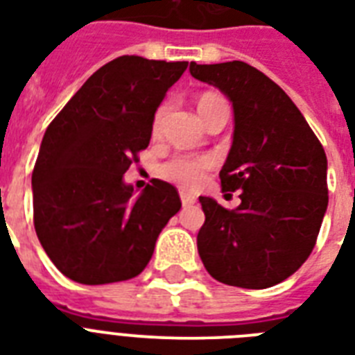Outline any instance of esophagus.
I'll use <instances>...</instances> for the list:
<instances>
[{
    "instance_id": "1",
    "label": "esophagus",
    "mask_w": 355,
    "mask_h": 355,
    "mask_svg": "<svg viewBox=\"0 0 355 355\" xmlns=\"http://www.w3.org/2000/svg\"><path fill=\"white\" fill-rule=\"evenodd\" d=\"M180 200H182V205L184 206H191V205H195V195H191V193H188V191H180Z\"/></svg>"
}]
</instances>
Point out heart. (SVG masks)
I'll list each match as a JSON object with an SVG mask.
<instances>
[{
  "label": "heart",
  "instance_id": "1",
  "mask_svg": "<svg viewBox=\"0 0 355 355\" xmlns=\"http://www.w3.org/2000/svg\"><path fill=\"white\" fill-rule=\"evenodd\" d=\"M217 99L216 96H202L199 99V105H206V103ZM162 119V110H158L155 116V121H153V130H158ZM214 166V160L210 156H193V155H177L169 158L167 162H164L158 169L162 177L169 180L173 184H178L182 188H195L199 186L202 180H205V175L208 169H211Z\"/></svg>",
  "mask_w": 355,
  "mask_h": 355
}]
</instances>
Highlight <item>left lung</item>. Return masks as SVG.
Wrapping results in <instances>:
<instances>
[{
    "label": "left lung",
    "mask_w": 355,
    "mask_h": 355,
    "mask_svg": "<svg viewBox=\"0 0 355 355\" xmlns=\"http://www.w3.org/2000/svg\"><path fill=\"white\" fill-rule=\"evenodd\" d=\"M234 108L232 147L219 177L223 191L241 189L227 210L199 197L206 221L197 236L206 270L227 286L265 289L308 259L328 208V160L297 105L247 62L189 64Z\"/></svg>",
    "instance_id": "left-lung-1"
}]
</instances>
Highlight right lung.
Masks as SVG:
<instances>
[{"instance_id":"obj_1","label":"right lung","mask_w":355,"mask_h":355,"mask_svg":"<svg viewBox=\"0 0 355 355\" xmlns=\"http://www.w3.org/2000/svg\"><path fill=\"white\" fill-rule=\"evenodd\" d=\"M188 62L125 55L99 68L47 127L33 171L35 230L69 280L101 286L147 267L156 239L180 210L178 191L155 178L125 182L147 149L155 114Z\"/></svg>"}]
</instances>
